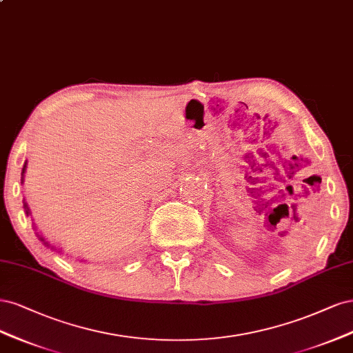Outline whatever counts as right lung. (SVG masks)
<instances>
[{
	"instance_id": "1",
	"label": "right lung",
	"mask_w": 353,
	"mask_h": 353,
	"mask_svg": "<svg viewBox=\"0 0 353 353\" xmlns=\"http://www.w3.org/2000/svg\"><path fill=\"white\" fill-rule=\"evenodd\" d=\"M25 172H26V163H25V165H23V170H21V183H23V174H25ZM23 208H25V211H26V214L28 215H30V210H29V207H28V203L23 201ZM39 236V234H38ZM39 239H41V241L45 243V245H47V246H50L48 245V242H45V239L43 237H41L39 236Z\"/></svg>"
}]
</instances>
